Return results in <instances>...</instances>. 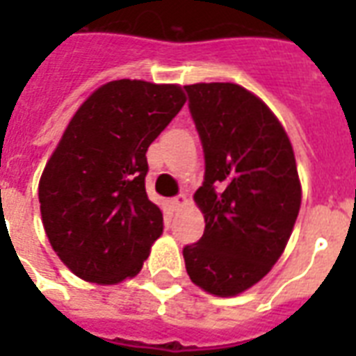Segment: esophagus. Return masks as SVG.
<instances>
[{"mask_svg": "<svg viewBox=\"0 0 356 356\" xmlns=\"http://www.w3.org/2000/svg\"><path fill=\"white\" fill-rule=\"evenodd\" d=\"M188 205V200L184 197V195H177V197H173L172 200V209L173 211H179V209H183V207Z\"/></svg>", "mask_w": 356, "mask_h": 356, "instance_id": "34e87169", "label": "esophagus"}]
</instances>
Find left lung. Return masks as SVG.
Returning a JSON list of instances; mask_svg holds the SVG:
<instances>
[{"mask_svg": "<svg viewBox=\"0 0 356 356\" xmlns=\"http://www.w3.org/2000/svg\"><path fill=\"white\" fill-rule=\"evenodd\" d=\"M205 153V181L194 201L205 233L183 249L194 284L229 298L271 270L301 207L296 156L286 131L262 99L234 83L184 86Z\"/></svg>", "mask_w": 356, "mask_h": 356, "instance_id": "left-lung-1", "label": "left lung"}]
</instances>
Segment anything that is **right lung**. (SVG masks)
I'll list each match as a JSON object with an SVG mask.
<instances>
[{"label": "right lung", "mask_w": 356, "mask_h": 356, "mask_svg": "<svg viewBox=\"0 0 356 356\" xmlns=\"http://www.w3.org/2000/svg\"><path fill=\"white\" fill-rule=\"evenodd\" d=\"M184 102L179 85L111 81L70 120L38 201L53 251L83 281L118 284L149 257L164 223L145 194V153Z\"/></svg>", "instance_id": "add662e5"}]
</instances>
